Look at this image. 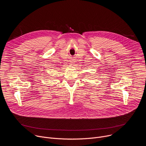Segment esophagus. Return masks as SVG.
Listing matches in <instances>:
<instances>
[{"mask_svg":"<svg viewBox=\"0 0 146 146\" xmlns=\"http://www.w3.org/2000/svg\"><path fill=\"white\" fill-rule=\"evenodd\" d=\"M70 63H71V64H74V62H73V60H71V61H70Z\"/></svg>","mask_w":146,"mask_h":146,"instance_id":"obj_1","label":"esophagus"}]
</instances>
